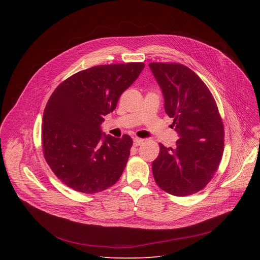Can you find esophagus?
I'll list each match as a JSON object with an SVG mask.
<instances>
[{
	"label": "esophagus",
	"mask_w": 260,
	"mask_h": 260,
	"mask_svg": "<svg viewBox=\"0 0 260 260\" xmlns=\"http://www.w3.org/2000/svg\"><path fill=\"white\" fill-rule=\"evenodd\" d=\"M143 143H144V140H143V139L134 138V145H135V146H141Z\"/></svg>",
	"instance_id": "34e87169"
}]
</instances>
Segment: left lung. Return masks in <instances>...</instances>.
Instances as JSON below:
<instances>
[{"instance_id":"obj_1","label":"left lung","mask_w":260,"mask_h":260,"mask_svg":"<svg viewBox=\"0 0 260 260\" xmlns=\"http://www.w3.org/2000/svg\"><path fill=\"white\" fill-rule=\"evenodd\" d=\"M161 88L166 113L180 139L174 148L159 144L152 162L158 186L176 197L199 192L211 181L224 149V128L216 102L203 80L182 63L150 62Z\"/></svg>"}]
</instances>
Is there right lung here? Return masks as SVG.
<instances>
[{
	"label": "right lung",
	"mask_w": 260,
	"mask_h": 260,
	"mask_svg": "<svg viewBox=\"0 0 260 260\" xmlns=\"http://www.w3.org/2000/svg\"><path fill=\"white\" fill-rule=\"evenodd\" d=\"M144 68L143 62L95 66L66 79L49 98L43 114V153L68 187L96 193L119 180L133 140L105 135L101 124Z\"/></svg>",
	"instance_id": "add662e5"
}]
</instances>
